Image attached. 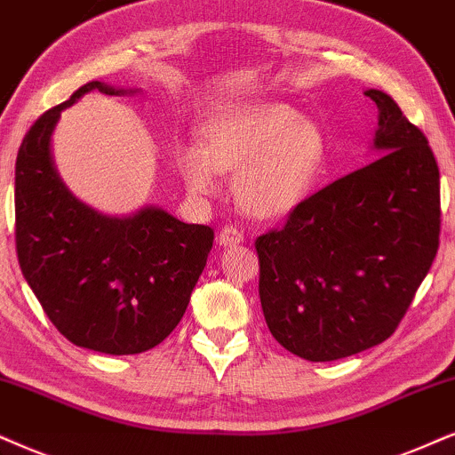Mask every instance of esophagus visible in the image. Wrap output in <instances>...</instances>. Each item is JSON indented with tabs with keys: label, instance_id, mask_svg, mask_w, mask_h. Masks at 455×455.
I'll return each instance as SVG.
<instances>
[{
	"label": "esophagus",
	"instance_id": "obj_1",
	"mask_svg": "<svg viewBox=\"0 0 455 455\" xmlns=\"http://www.w3.org/2000/svg\"><path fill=\"white\" fill-rule=\"evenodd\" d=\"M218 243L228 247V245H239L243 243V231H239L237 227H224L220 235H218Z\"/></svg>",
	"mask_w": 455,
	"mask_h": 455
}]
</instances>
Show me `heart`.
I'll list each match as a JSON object with an SVG mask.
<instances>
[{
    "label": "heart",
    "instance_id": "b5f03b06",
    "mask_svg": "<svg viewBox=\"0 0 455 455\" xmlns=\"http://www.w3.org/2000/svg\"><path fill=\"white\" fill-rule=\"evenodd\" d=\"M323 161V132L283 102L220 108L201 124L199 145L176 148L178 174L188 191L212 197L220 191V172L237 174L239 205L262 220L296 210Z\"/></svg>",
    "mask_w": 455,
    "mask_h": 455
}]
</instances>
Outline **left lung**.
Returning <instances> with one entry per match:
<instances>
[{"instance_id": "obj_1", "label": "left lung", "mask_w": 455, "mask_h": 455, "mask_svg": "<svg viewBox=\"0 0 455 455\" xmlns=\"http://www.w3.org/2000/svg\"><path fill=\"white\" fill-rule=\"evenodd\" d=\"M376 157L256 239L264 319L281 347L336 361L393 336L439 250V165L427 136L380 90Z\"/></svg>"}]
</instances>
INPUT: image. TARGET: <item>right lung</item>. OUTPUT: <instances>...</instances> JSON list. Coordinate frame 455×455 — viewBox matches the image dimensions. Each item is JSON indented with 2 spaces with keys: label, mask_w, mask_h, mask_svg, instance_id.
<instances>
[{
  "label": "right lung",
  "mask_w": 455,
  "mask_h": 455,
  "mask_svg": "<svg viewBox=\"0 0 455 455\" xmlns=\"http://www.w3.org/2000/svg\"><path fill=\"white\" fill-rule=\"evenodd\" d=\"M92 90L90 82L45 111L16 155V254L27 283L62 336L105 355L157 347L180 323L214 243L205 224H185L161 208L105 216L62 185L50 155L60 111Z\"/></svg>",
  "instance_id": "obj_1"
}]
</instances>
